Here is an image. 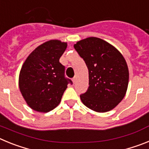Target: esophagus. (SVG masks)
<instances>
[{
    "mask_svg": "<svg viewBox=\"0 0 149 149\" xmlns=\"http://www.w3.org/2000/svg\"><path fill=\"white\" fill-rule=\"evenodd\" d=\"M75 81H76V77H74L72 78V82H73V84H74V83H75Z\"/></svg>",
    "mask_w": 149,
    "mask_h": 149,
    "instance_id": "1",
    "label": "esophagus"
}]
</instances>
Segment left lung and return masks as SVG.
I'll return each instance as SVG.
<instances>
[{
  "label": "left lung",
  "instance_id": "obj_1",
  "mask_svg": "<svg viewBox=\"0 0 149 149\" xmlns=\"http://www.w3.org/2000/svg\"><path fill=\"white\" fill-rule=\"evenodd\" d=\"M74 48L89 70V88L80 95L83 104L99 113L113 109L125 97L128 85V68L123 56L96 37L79 41Z\"/></svg>",
  "mask_w": 149,
  "mask_h": 149
}]
</instances>
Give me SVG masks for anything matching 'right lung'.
<instances>
[{"instance_id":"obj_1","label":"right lung","mask_w":149,"mask_h":149,"mask_svg":"<svg viewBox=\"0 0 149 149\" xmlns=\"http://www.w3.org/2000/svg\"><path fill=\"white\" fill-rule=\"evenodd\" d=\"M67 44L59 40L43 43L30 54L19 74V89L29 107L47 113L60 104L70 79L60 63Z\"/></svg>"}]
</instances>
